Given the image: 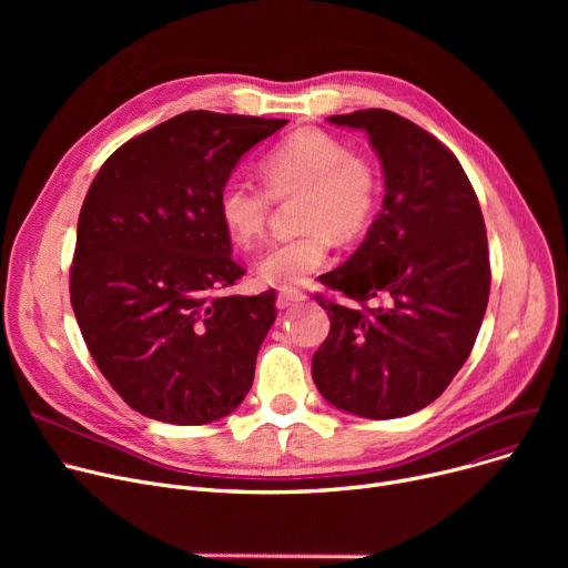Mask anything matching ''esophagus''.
Masks as SVG:
<instances>
[{
	"label": "esophagus",
	"mask_w": 568,
	"mask_h": 568,
	"mask_svg": "<svg viewBox=\"0 0 568 568\" xmlns=\"http://www.w3.org/2000/svg\"><path fill=\"white\" fill-rule=\"evenodd\" d=\"M306 300V292L304 290H296V287H285L278 292V306L285 308L290 304H300Z\"/></svg>",
	"instance_id": "1"
}]
</instances>
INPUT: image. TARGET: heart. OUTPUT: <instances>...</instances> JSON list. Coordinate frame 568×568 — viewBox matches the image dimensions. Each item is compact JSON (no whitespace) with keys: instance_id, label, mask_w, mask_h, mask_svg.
Segmentation results:
<instances>
[{"instance_id":"heart-1","label":"heart","mask_w":568,"mask_h":568,"mask_svg":"<svg viewBox=\"0 0 568 568\" xmlns=\"http://www.w3.org/2000/svg\"><path fill=\"white\" fill-rule=\"evenodd\" d=\"M264 189L227 182L216 200L219 219L239 246H251L264 234L272 200L296 202L302 232L268 248L257 262V276L274 287L302 285L326 262L332 239L341 244L359 239L379 206V170L375 161L320 129H302L268 149L260 161Z\"/></svg>"}]
</instances>
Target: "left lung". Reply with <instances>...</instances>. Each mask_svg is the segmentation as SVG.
I'll return each mask as SVG.
<instances>
[{"label": "left lung", "instance_id": "8db88e82", "mask_svg": "<svg viewBox=\"0 0 568 568\" xmlns=\"http://www.w3.org/2000/svg\"><path fill=\"white\" fill-rule=\"evenodd\" d=\"M326 122L368 135L386 191L362 246L320 276L352 306L315 296L332 332L313 379L338 409L396 419L430 405L479 336L490 294L484 214L458 159L409 119L373 108Z\"/></svg>", "mask_w": 568, "mask_h": 568}]
</instances>
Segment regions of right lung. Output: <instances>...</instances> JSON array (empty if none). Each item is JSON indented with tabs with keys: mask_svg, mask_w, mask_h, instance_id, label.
I'll list each match as a JSON object with an SVG mask.
<instances>
[{
	"mask_svg": "<svg viewBox=\"0 0 568 568\" xmlns=\"http://www.w3.org/2000/svg\"><path fill=\"white\" fill-rule=\"evenodd\" d=\"M285 124L176 114L119 146L87 191L71 306L103 377L149 419L212 424L251 389L276 292L221 294L246 268L216 200L248 149Z\"/></svg>",
	"mask_w": 568,
	"mask_h": 568,
	"instance_id": "add662e5",
	"label": "right lung"
}]
</instances>
